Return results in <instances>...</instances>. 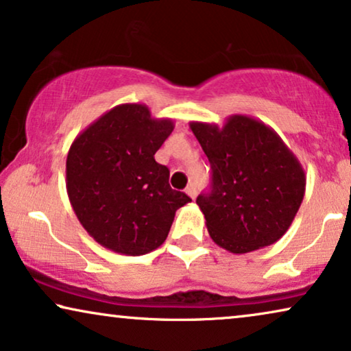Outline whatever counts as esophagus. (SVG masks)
Segmentation results:
<instances>
[{
	"label": "esophagus",
	"instance_id": "obj_1",
	"mask_svg": "<svg viewBox=\"0 0 351 351\" xmlns=\"http://www.w3.org/2000/svg\"><path fill=\"white\" fill-rule=\"evenodd\" d=\"M185 193L190 196L191 199H195V196H196V193H198V190H196V185L195 184H190L189 186H186L185 189Z\"/></svg>",
	"mask_w": 351,
	"mask_h": 351
}]
</instances>
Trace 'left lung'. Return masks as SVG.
Listing matches in <instances>:
<instances>
[{"instance_id": "1", "label": "left lung", "mask_w": 351, "mask_h": 351, "mask_svg": "<svg viewBox=\"0 0 351 351\" xmlns=\"http://www.w3.org/2000/svg\"><path fill=\"white\" fill-rule=\"evenodd\" d=\"M213 169L210 193L196 204L217 246L246 254L276 243L291 227L305 195V171L265 123L232 114L222 128L191 121Z\"/></svg>"}]
</instances>
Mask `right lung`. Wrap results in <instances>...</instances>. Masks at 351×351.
I'll return each mask as SVG.
<instances>
[{
  "label": "right lung",
  "mask_w": 351,
  "mask_h": 351,
  "mask_svg": "<svg viewBox=\"0 0 351 351\" xmlns=\"http://www.w3.org/2000/svg\"><path fill=\"white\" fill-rule=\"evenodd\" d=\"M174 121L143 104H121L78 134L66 155V193L80 223L100 246L143 256L166 241L176 210L190 203L169 186L155 153Z\"/></svg>",
  "instance_id": "obj_1"
}]
</instances>
